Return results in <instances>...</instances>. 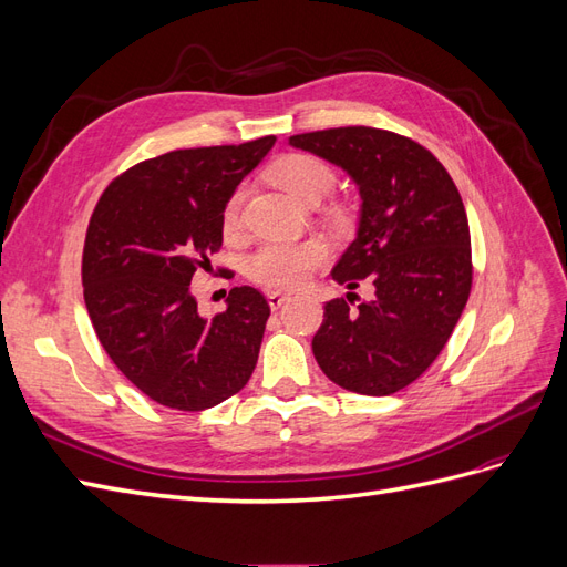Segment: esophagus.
<instances>
[{
    "mask_svg": "<svg viewBox=\"0 0 567 567\" xmlns=\"http://www.w3.org/2000/svg\"><path fill=\"white\" fill-rule=\"evenodd\" d=\"M267 300H269V307H271V310H279V307H281L284 302H288V296H286V293H281V290H269V293H267Z\"/></svg>",
    "mask_w": 567,
    "mask_h": 567,
    "instance_id": "1",
    "label": "esophagus"
}]
</instances>
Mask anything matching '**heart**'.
<instances>
[{
    "instance_id": "obj_1",
    "label": "heart",
    "mask_w": 567,
    "mask_h": 567,
    "mask_svg": "<svg viewBox=\"0 0 567 567\" xmlns=\"http://www.w3.org/2000/svg\"><path fill=\"white\" fill-rule=\"evenodd\" d=\"M269 177L302 203H312L319 200L323 194H329L336 179L329 163H323L321 158L312 156V153H286V156L271 163ZM241 203L244 192L236 188L227 198L225 210H221V225H225L227 231H234L238 227ZM326 255H329V248L319 238H310V241L300 244H265L250 257L248 274L255 281L269 288H300L310 279V274L326 260Z\"/></svg>"
}]
</instances>
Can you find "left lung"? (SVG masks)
Segmentation results:
<instances>
[{
  "label": "left lung",
  "mask_w": 567,
  "mask_h": 567,
  "mask_svg": "<svg viewBox=\"0 0 567 567\" xmlns=\"http://www.w3.org/2000/svg\"><path fill=\"white\" fill-rule=\"evenodd\" d=\"M290 146L346 169L362 208L354 241L331 277L352 293L326 302L312 340L321 371L350 392L383 398L431 367L471 296V231L458 188L421 144L388 130L336 127L296 134Z\"/></svg>",
  "instance_id": "8db88e82"
}]
</instances>
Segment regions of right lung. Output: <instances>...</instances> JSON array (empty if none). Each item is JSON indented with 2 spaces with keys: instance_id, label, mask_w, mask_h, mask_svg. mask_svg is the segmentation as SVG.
<instances>
[{
  "instance_id": "add662e5",
  "label": "right lung",
  "mask_w": 567,
  "mask_h": 567,
  "mask_svg": "<svg viewBox=\"0 0 567 567\" xmlns=\"http://www.w3.org/2000/svg\"><path fill=\"white\" fill-rule=\"evenodd\" d=\"M277 136L163 153L109 184L82 252L84 305L125 379L169 409L203 411L252 375L269 305L236 286L227 310L198 315L192 279L221 246V210Z\"/></svg>"
}]
</instances>
